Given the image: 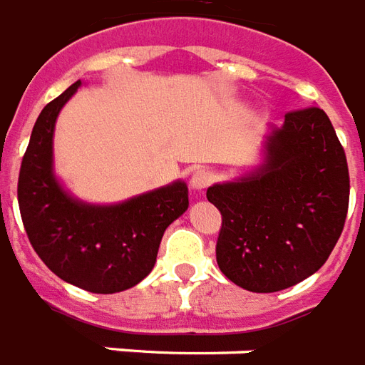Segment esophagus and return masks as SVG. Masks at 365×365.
Masks as SVG:
<instances>
[{
	"label": "esophagus",
	"mask_w": 365,
	"mask_h": 365,
	"mask_svg": "<svg viewBox=\"0 0 365 365\" xmlns=\"http://www.w3.org/2000/svg\"><path fill=\"white\" fill-rule=\"evenodd\" d=\"M210 182H212V173L208 169H198L190 177V188L196 190V192H202L206 186H210Z\"/></svg>",
	"instance_id": "obj_1"
}]
</instances>
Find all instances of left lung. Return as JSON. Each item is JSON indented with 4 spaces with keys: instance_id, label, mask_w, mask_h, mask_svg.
I'll return each instance as SVG.
<instances>
[{
    "instance_id": "1",
    "label": "left lung",
    "mask_w": 365,
    "mask_h": 365,
    "mask_svg": "<svg viewBox=\"0 0 365 365\" xmlns=\"http://www.w3.org/2000/svg\"><path fill=\"white\" fill-rule=\"evenodd\" d=\"M268 130L262 163L206 192L222 212L217 267L257 294L292 288L323 267L350 196L346 155L324 110H294Z\"/></svg>"
}]
</instances>
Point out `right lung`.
Listing matches in <instances>:
<instances>
[{
	"label": "right lung",
	"instance_id": "right-lung-1",
	"mask_svg": "<svg viewBox=\"0 0 365 365\" xmlns=\"http://www.w3.org/2000/svg\"><path fill=\"white\" fill-rule=\"evenodd\" d=\"M79 85L34 122L19 173V210L33 249L56 276L93 294H116L153 270L165 230L188 208V186L175 180L106 206L71 196L54 175V128Z\"/></svg>",
	"mask_w": 365,
	"mask_h": 365
}]
</instances>
